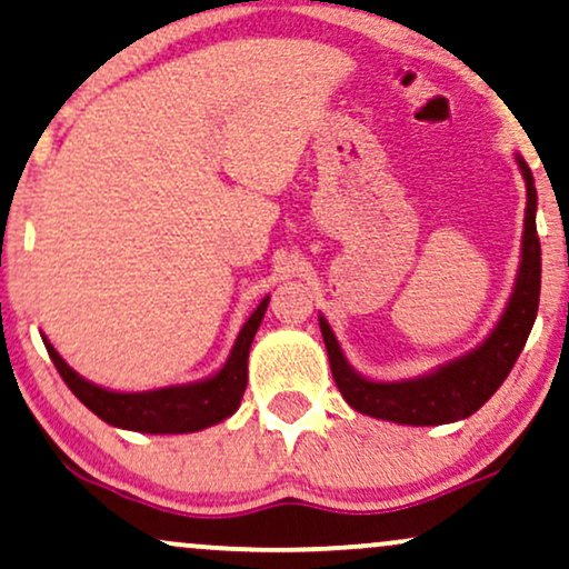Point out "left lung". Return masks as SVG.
Wrapping results in <instances>:
<instances>
[{
  "label": "left lung",
  "instance_id": "8db88e82",
  "mask_svg": "<svg viewBox=\"0 0 569 569\" xmlns=\"http://www.w3.org/2000/svg\"><path fill=\"white\" fill-rule=\"evenodd\" d=\"M528 186V207H525V233H522V262L517 272L515 293L501 315L499 326L483 343L470 355L443 365L430 376L399 383H378L357 376L343 359L333 330L320 318L322 341H326L330 370L341 391V397L357 412L378 417V420L401 422V426H443V422L462 420L478 412L496 388L505 383L509 370L515 368L517 357L528 341L538 315V297H541V241L536 231V183L533 172L517 157Z\"/></svg>",
  "mask_w": 569,
  "mask_h": 569
}]
</instances>
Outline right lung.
I'll use <instances>...</instances> for the list:
<instances>
[{"label": "right lung", "mask_w": 569, "mask_h": 569, "mask_svg": "<svg viewBox=\"0 0 569 569\" xmlns=\"http://www.w3.org/2000/svg\"><path fill=\"white\" fill-rule=\"evenodd\" d=\"M268 301L270 299H262V305L243 322L241 333L233 343L231 357L222 365L218 376L191 386H170L141 393L107 391V388L93 386L78 376L76 370H70L47 338L44 347L70 391L93 415L110 422V426L139 430V433H193V430L210 428L214 422L226 420V417H231L239 409L243 388H247L249 347L254 341L257 328H260Z\"/></svg>", "instance_id": "obj_1"}]
</instances>
